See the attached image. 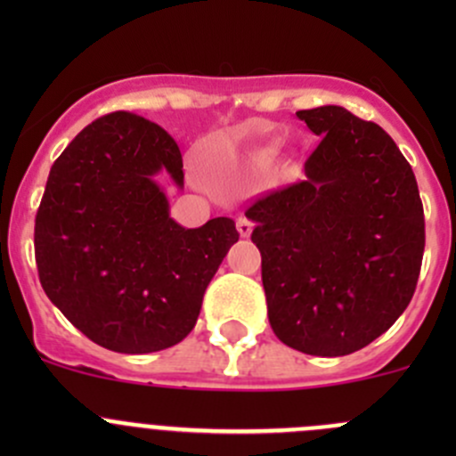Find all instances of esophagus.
Segmentation results:
<instances>
[{"label":"esophagus","mask_w":456,"mask_h":456,"mask_svg":"<svg viewBox=\"0 0 456 456\" xmlns=\"http://www.w3.org/2000/svg\"><path fill=\"white\" fill-rule=\"evenodd\" d=\"M236 227H238V233H240L242 238L251 236V232H254V223H251L249 218H238Z\"/></svg>","instance_id":"1"}]
</instances>
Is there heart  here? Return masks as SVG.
Returning <instances> with one entry per match:
<instances>
[{"label":"heart","mask_w":456,"mask_h":456,"mask_svg":"<svg viewBox=\"0 0 456 456\" xmlns=\"http://www.w3.org/2000/svg\"><path fill=\"white\" fill-rule=\"evenodd\" d=\"M216 151H218V169H216L214 174L216 187H220V190L224 191H236L240 190V187H245V169L238 163L236 156L227 150H220V147Z\"/></svg>","instance_id":"heart-1"}]
</instances>
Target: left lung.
Here are the masks:
<instances>
[{
  "instance_id": "obj_1",
  "label": "left lung",
  "mask_w": 456,
  "mask_h": 456,
  "mask_svg": "<svg viewBox=\"0 0 456 456\" xmlns=\"http://www.w3.org/2000/svg\"><path fill=\"white\" fill-rule=\"evenodd\" d=\"M320 142L306 178L245 216L262 256L273 333L306 355L369 346L411 305L424 257L415 174L377 123L339 105L296 112Z\"/></svg>"
}]
</instances>
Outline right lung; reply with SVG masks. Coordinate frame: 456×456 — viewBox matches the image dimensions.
<instances>
[{"instance_id": "add662e5", "label": "right lung", "mask_w": 456, "mask_h": 456, "mask_svg": "<svg viewBox=\"0 0 456 456\" xmlns=\"http://www.w3.org/2000/svg\"><path fill=\"white\" fill-rule=\"evenodd\" d=\"M159 174L183 187L176 141L139 114H105L54 160L35 218L45 296L92 342L130 355L190 335L240 238L232 218L199 229L169 218Z\"/></svg>"}]
</instances>
